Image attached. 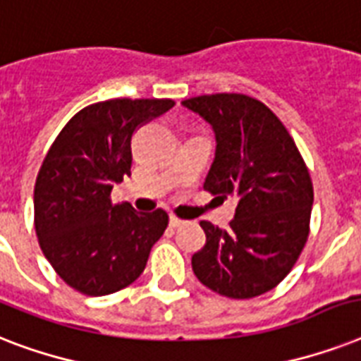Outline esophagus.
Returning <instances> with one entry per match:
<instances>
[{"instance_id":"1","label":"esophagus","mask_w":361,"mask_h":361,"mask_svg":"<svg viewBox=\"0 0 361 361\" xmlns=\"http://www.w3.org/2000/svg\"><path fill=\"white\" fill-rule=\"evenodd\" d=\"M183 223H185V221L178 219V217H174V215H170V226H172V228H178V226H181Z\"/></svg>"}]
</instances>
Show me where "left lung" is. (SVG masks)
<instances>
[{"label": "left lung", "mask_w": 361, "mask_h": 361, "mask_svg": "<svg viewBox=\"0 0 361 361\" xmlns=\"http://www.w3.org/2000/svg\"><path fill=\"white\" fill-rule=\"evenodd\" d=\"M181 104L215 133L204 189L238 200L228 231L200 221L206 245L192 255V271L221 296H260L285 279L307 241L313 208L307 166L285 125L257 99L215 93Z\"/></svg>", "instance_id": "left-lung-1"}]
</instances>
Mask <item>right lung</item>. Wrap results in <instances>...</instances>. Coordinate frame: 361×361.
I'll return each instance as SVG.
<instances>
[{
	"label": "right lung",
	"mask_w": 361,
	"mask_h": 361,
	"mask_svg": "<svg viewBox=\"0 0 361 361\" xmlns=\"http://www.w3.org/2000/svg\"><path fill=\"white\" fill-rule=\"evenodd\" d=\"M174 106L170 99H110L65 125L35 181V232L56 274L87 296L129 286L146 268L169 226L164 209L140 214L112 204L114 183L130 176V138L142 123Z\"/></svg>",
	"instance_id": "add662e5"
}]
</instances>
